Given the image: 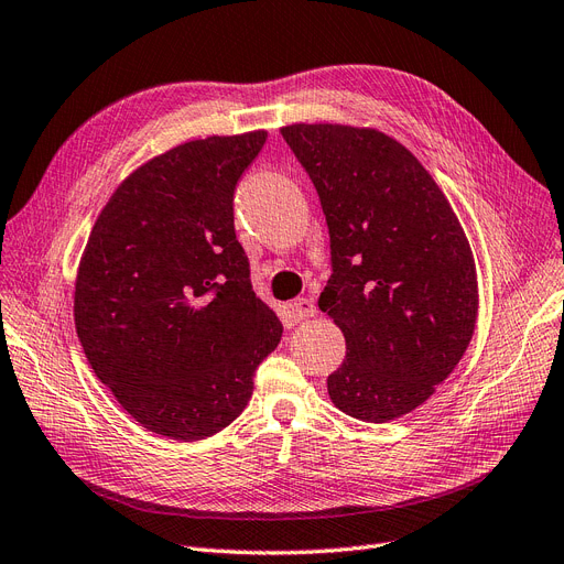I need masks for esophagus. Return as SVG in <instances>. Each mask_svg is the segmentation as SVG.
<instances>
[{"label":"esophagus","mask_w":564,"mask_h":564,"mask_svg":"<svg viewBox=\"0 0 564 564\" xmlns=\"http://www.w3.org/2000/svg\"><path fill=\"white\" fill-rule=\"evenodd\" d=\"M314 314H316V306H314V302L306 300V297L295 300L293 304H290V318H293L295 323H300L304 318H311Z\"/></svg>","instance_id":"esophagus-1"}]
</instances>
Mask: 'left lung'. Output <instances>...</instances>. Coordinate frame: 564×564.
<instances>
[{
	"label": "left lung",
	"mask_w": 564,
	"mask_h": 564,
	"mask_svg": "<svg viewBox=\"0 0 564 564\" xmlns=\"http://www.w3.org/2000/svg\"><path fill=\"white\" fill-rule=\"evenodd\" d=\"M281 134L314 181L329 229L332 276L318 306L346 339L329 400L358 421L400 419L432 398L471 341L478 285L465 229L392 137L332 122Z\"/></svg>",
	"instance_id": "8db88e82"
}]
</instances>
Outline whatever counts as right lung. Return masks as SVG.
Masks as SVG:
<instances>
[{
  "instance_id": "right-lung-1",
  "label": "right lung",
  "mask_w": 564,
  "mask_h": 564,
  "mask_svg": "<svg viewBox=\"0 0 564 564\" xmlns=\"http://www.w3.org/2000/svg\"><path fill=\"white\" fill-rule=\"evenodd\" d=\"M267 132L176 145L124 178L78 264L74 323L97 379L178 442L232 423L283 325L250 285L235 191Z\"/></svg>"
}]
</instances>
